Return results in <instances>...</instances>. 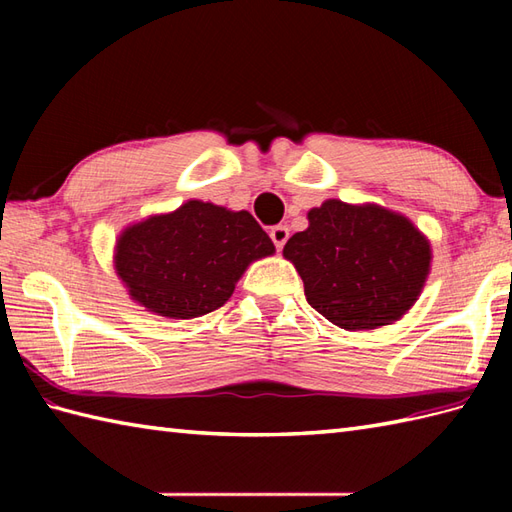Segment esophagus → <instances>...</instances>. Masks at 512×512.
Wrapping results in <instances>:
<instances>
[{
    "label": "esophagus",
    "mask_w": 512,
    "mask_h": 512,
    "mask_svg": "<svg viewBox=\"0 0 512 512\" xmlns=\"http://www.w3.org/2000/svg\"><path fill=\"white\" fill-rule=\"evenodd\" d=\"M288 228L286 226H273V228H270V239H273V242H275V246L281 250V248H284V244L288 242Z\"/></svg>",
    "instance_id": "obj_1"
}]
</instances>
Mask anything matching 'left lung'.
Here are the masks:
<instances>
[{
    "mask_svg": "<svg viewBox=\"0 0 512 512\" xmlns=\"http://www.w3.org/2000/svg\"><path fill=\"white\" fill-rule=\"evenodd\" d=\"M284 257L303 279L310 306L343 330L398 321L420 297L431 246L405 215L378 204L325 200Z\"/></svg>",
    "mask_w": 512,
    "mask_h": 512,
    "instance_id": "8db88e82",
    "label": "left lung"
}]
</instances>
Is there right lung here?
<instances>
[{"mask_svg": "<svg viewBox=\"0 0 512 512\" xmlns=\"http://www.w3.org/2000/svg\"><path fill=\"white\" fill-rule=\"evenodd\" d=\"M275 244L248 211L202 200L151 215L116 239L114 266L129 297L169 319H195L231 299L248 264Z\"/></svg>", "mask_w": 512, "mask_h": 512, "instance_id": "right-lung-1", "label": "right lung"}]
</instances>
